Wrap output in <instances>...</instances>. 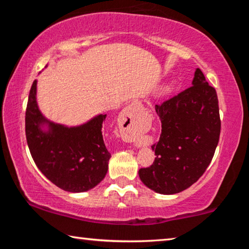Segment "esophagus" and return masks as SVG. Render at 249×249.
<instances>
[{
    "mask_svg": "<svg viewBox=\"0 0 249 249\" xmlns=\"http://www.w3.org/2000/svg\"><path fill=\"white\" fill-rule=\"evenodd\" d=\"M142 104L140 102H134L132 104H129L127 107H125L123 109V112L121 113L120 120L122 122V124H124L126 127H127L129 130H137L138 128V115L142 112ZM128 140L130 142H133V144L135 146H137L140 142H138L137 138L132 135V136L128 137Z\"/></svg>",
    "mask_w": 249,
    "mask_h": 249,
    "instance_id": "esophagus-1",
    "label": "esophagus"
}]
</instances>
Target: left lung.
<instances>
[{
	"label": "left lung",
	"instance_id": "8db88e82",
	"mask_svg": "<svg viewBox=\"0 0 249 249\" xmlns=\"http://www.w3.org/2000/svg\"><path fill=\"white\" fill-rule=\"evenodd\" d=\"M155 108L161 121L159 142L151 146L156 158L138 175L155 192L175 195L199 180L215 153L221 133L217 94L197 68L192 87Z\"/></svg>",
	"mask_w": 249,
	"mask_h": 249
}]
</instances>
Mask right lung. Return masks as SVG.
<instances>
[{
	"label": "right lung",
	"instance_id": "obj_1",
	"mask_svg": "<svg viewBox=\"0 0 249 249\" xmlns=\"http://www.w3.org/2000/svg\"><path fill=\"white\" fill-rule=\"evenodd\" d=\"M107 114L79 126L50 122L37 104V80L29 91L25 130L31 155L38 169L58 188L68 192L91 190L104 179L111 154L102 127Z\"/></svg>",
	"mask_w": 249,
	"mask_h": 249
}]
</instances>
